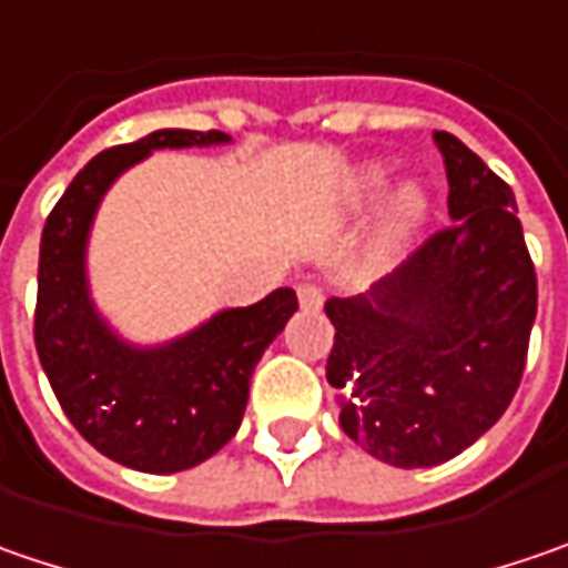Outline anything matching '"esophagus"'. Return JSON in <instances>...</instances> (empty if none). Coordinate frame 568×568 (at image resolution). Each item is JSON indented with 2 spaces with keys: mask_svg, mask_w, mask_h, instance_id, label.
<instances>
[{
  "mask_svg": "<svg viewBox=\"0 0 568 568\" xmlns=\"http://www.w3.org/2000/svg\"><path fill=\"white\" fill-rule=\"evenodd\" d=\"M298 302H302V308L317 311L324 305V292L317 285H298Z\"/></svg>",
  "mask_w": 568,
  "mask_h": 568,
  "instance_id": "esophagus-1",
  "label": "esophagus"
}]
</instances>
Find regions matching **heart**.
<instances>
[{"label": "heart", "instance_id": "heart-1", "mask_svg": "<svg viewBox=\"0 0 568 568\" xmlns=\"http://www.w3.org/2000/svg\"><path fill=\"white\" fill-rule=\"evenodd\" d=\"M384 184H387V168H382V164H368V168H362L356 178H353V184H349V200H353L356 206H365V203H372V200L382 193ZM423 219H426V196L419 193V186H404V190L394 196V206H390L387 219H384L382 241L384 244L404 241Z\"/></svg>", "mask_w": 568, "mask_h": 568}]
</instances>
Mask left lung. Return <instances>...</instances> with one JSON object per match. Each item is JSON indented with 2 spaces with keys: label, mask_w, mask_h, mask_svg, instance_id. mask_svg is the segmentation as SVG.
I'll return each mask as SVG.
<instances>
[{
  "label": "left lung",
  "mask_w": 568,
  "mask_h": 568,
  "mask_svg": "<svg viewBox=\"0 0 568 568\" xmlns=\"http://www.w3.org/2000/svg\"><path fill=\"white\" fill-rule=\"evenodd\" d=\"M452 229L356 298H331L327 382L339 426L394 467H435L506 413L537 317V273L511 186L452 133Z\"/></svg>",
  "instance_id": "obj_1"
}]
</instances>
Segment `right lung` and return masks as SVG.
Instances as JSON below:
<instances>
[{"mask_svg": "<svg viewBox=\"0 0 568 568\" xmlns=\"http://www.w3.org/2000/svg\"><path fill=\"white\" fill-rule=\"evenodd\" d=\"M219 130H155L94 155L40 235L34 343L69 423L101 455L142 474H178L232 442L263 349L298 311L292 288L219 311L164 346L120 339L88 295L85 247L108 186L155 149L222 145Z\"/></svg>", "mask_w": 568, "mask_h": 568, "instance_id": "obj_1", "label": "right lung"}]
</instances>
